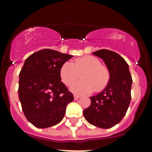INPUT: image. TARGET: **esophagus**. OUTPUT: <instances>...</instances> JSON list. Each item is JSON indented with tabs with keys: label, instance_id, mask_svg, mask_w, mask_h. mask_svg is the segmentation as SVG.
<instances>
[{
	"label": "esophagus",
	"instance_id": "esophagus-1",
	"mask_svg": "<svg viewBox=\"0 0 152 152\" xmlns=\"http://www.w3.org/2000/svg\"><path fill=\"white\" fill-rule=\"evenodd\" d=\"M80 95H74V99H75V100H77V99H80Z\"/></svg>",
	"mask_w": 152,
	"mask_h": 152
}]
</instances>
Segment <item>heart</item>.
Here are the masks:
<instances>
[{
    "mask_svg": "<svg viewBox=\"0 0 152 152\" xmlns=\"http://www.w3.org/2000/svg\"><path fill=\"white\" fill-rule=\"evenodd\" d=\"M81 74L82 80L74 83ZM62 82L67 86L73 85L71 91L76 94H88L101 91L106 88L110 80V72L108 68L101 64V61L93 56L77 58L72 64L67 61L62 64L60 70Z\"/></svg>",
    "mask_w": 152,
    "mask_h": 152,
    "instance_id": "obj_1",
    "label": "heart"
}]
</instances>
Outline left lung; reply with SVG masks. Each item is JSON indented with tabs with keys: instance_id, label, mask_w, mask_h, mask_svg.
<instances>
[{
	"instance_id": "1",
	"label": "left lung",
	"mask_w": 152,
	"mask_h": 152,
	"mask_svg": "<svg viewBox=\"0 0 152 152\" xmlns=\"http://www.w3.org/2000/svg\"><path fill=\"white\" fill-rule=\"evenodd\" d=\"M92 53L103 60L110 72V80L102 92L90 97V106L83 113L91 125L110 129L120 122L127 112L131 101L132 76L127 62L117 53L99 50Z\"/></svg>"
}]
</instances>
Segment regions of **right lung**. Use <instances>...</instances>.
Instances as JSON below:
<instances>
[{
	"mask_svg": "<svg viewBox=\"0 0 152 152\" xmlns=\"http://www.w3.org/2000/svg\"><path fill=\"white\" fill-rule=\"evenodd\" d=\"M73 57L44 49L27 57L20 72L19 98L29 122L40 129L61 121L73 95L61 81L62 64Z\"/></svg>",
	"mask_w": 152,
	"mask_h": 152,
	"instance_id": "add662e5",
	"label": "right lung"
}]
</instances>
